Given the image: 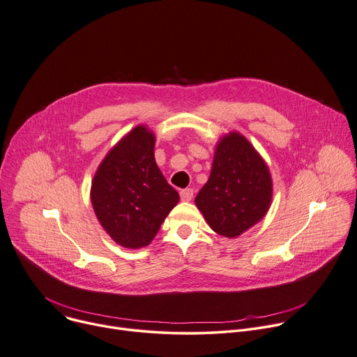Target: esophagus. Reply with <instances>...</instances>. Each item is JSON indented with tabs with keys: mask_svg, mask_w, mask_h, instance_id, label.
Wrapping results in <instances>:
<instances>
[{
	"mask_svg": "<svg viewBox=\"0 0 357 357\" xmlns=\"http://www.w3.org/2000/svg\"><path fill=\"white\" fill-rule=\"evenodd\" d=\"M192 195H194L192 188H184V190H181V191H180V197H181V200H183V202H191Z\"/></svg>",
	"mask_w": 357,
	"mask_h": 357,
	"instance_id": "esophagus-1",
	"label": "esophagus"
}]
</instances>
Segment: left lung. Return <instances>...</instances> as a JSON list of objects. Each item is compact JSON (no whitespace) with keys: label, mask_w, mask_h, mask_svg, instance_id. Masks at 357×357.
<instances>
[{"label":"left lung","mask_w":357,"mask_h":357,"mask_svg":"<svg viewBox=\"0 0 357 357\" xmlns=\"http://www.w3.org/2000/svg\"><path fill=\"white\" fill-rule=\"evenodd\" d=\"M272 191L262 155L245 136L232 130L217 142L210 177L194 202L213 231L235 238L266 215Z\"/></svg>","instance_id":"8db88e82"}]
</instances>
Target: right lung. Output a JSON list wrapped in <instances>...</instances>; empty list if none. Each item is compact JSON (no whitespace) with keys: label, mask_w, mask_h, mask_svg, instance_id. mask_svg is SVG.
Instances as JSON below:
<instances>
[{"label":"right lung","mask_w":357,"mask_h":357,"mask_svg":"<svg viewBox=\"0 0 357 357\" xmlns=\"http://www.w3.org/2000/svg\"><path fill=\"white\" fill-rule=\"evenodd\" d=\"M155 136L133 128L100 162L91 185V203L110 238L125 248L147 247L180 195L154 158Z\"/></svg>","instance_id":"right-lung-1"}]
</instances>
